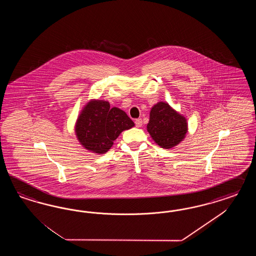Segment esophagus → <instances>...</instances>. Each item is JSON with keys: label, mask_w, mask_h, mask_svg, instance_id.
Listing matches in <instances>:
<instances>
[{"label": "esophagus", "mask_w": 256, "mask_h": 256, "mask_svg": "<svg viewBox=\"0 0 256 256\" xmlns=\"http://www.w3.org/2000/svg\"><path fill=\"white\" fill-rule=\"evenodd\" d=\"M142 120L140 118L135 119V126H136L137 128H140V126H142Z\"/></svg>", "instance_id": "34e87169"}]
</instances>
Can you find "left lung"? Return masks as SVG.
Segmentation results:
<instances>
[{"label": "left lung", "mask_w": 256, "mask_h": 256, "mask_svg": "<svg viewBox=\"0 0 256 256\" xmlns=\"http://www.w3.org/2000/svg\"><path fill=\"white\" fill-rule=\"evenodd\" d=\"M186 121L167 103L160 102L150 112L148 132L156 142L162 148L176 146L184 139Z\"/></svg>", "instance_id": "1"}]
</instances>
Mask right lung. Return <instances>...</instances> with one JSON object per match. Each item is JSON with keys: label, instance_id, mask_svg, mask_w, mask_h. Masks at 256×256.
<instances>
[{"label": "right lung", "instance_id": "right-lung-1", "mask_svg": "<svg viewBox=\"0 0 256 256\" xmlns=\"http://www.w3.org/2000/svg\"><path fill=\"white\" fill-rule=\"evenodd\" d=\"M133 126V121L122 110L110 108L107 101H91L78 118L76 134L86 149L104 154L121 132Z\"/></svg>", "mask_w": 256, "mask_h": 256}]
</instances>
